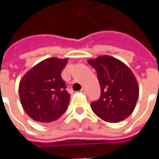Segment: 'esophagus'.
I'll return each mask as SVG.
<instances>
[{"mask_svg":"<svg viewBox=\"0 0 159 159\" xmlns=\"http://www.w3.org/2000/svg\"><path fill=\"white\" fill-rule=\"evenodd\" d=\"M81 93H87V90L86 89H84V88H83L82 89H81V91H80Z\"/></svg>","mask_w":159,"mask_h":159,"instance_id":"esophagus-1","label":"esophagus"}]
</instances>
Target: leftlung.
<instances>
[{
  "instance_id": "left-lung-1",
  "label": "left lung",
  "mask_w": 159,
  "mask_h": 159,
  "mask_svg": "<svg viewBox=\"0 0 159 159\" xmlns=\"http://www.w3.org/2000/svg\"><path fill=\"white\" fill-rule=\"evenodd\" d=\"M95 69L101 93L91 108L108 123H118L132 114L139 97V85L132 70L114 57L102 55L88 60Z\"/></svg>"
}]
</instances>
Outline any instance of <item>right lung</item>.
<instances>
[{
  "instance_id": "right-lung-1",
  "label": "right lung",
  "mask_w": 159,
  "mask_h": 159,
  "mask_svg": "<svg viewBox=\"0 0 159 159\" xmlns=\"http://www.w3.org/2000/svg\"><path fill=\"white\" fill-rule=\"evenodd\" d=\"M68 59L48 58L28 70L19 86L20 101L30 118L39 123L58 120L70 102L61 71Z\"/></svg>"
}]
</instances>
